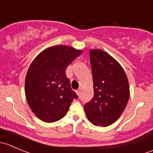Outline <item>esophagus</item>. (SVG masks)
Masks as SVG:
<instances>
[{"label": "esophagus", "instance_id": "1", "mask_svg": "<svg viewBox=\"0 0 153 153\" xmlns=\"http://www.w3.org/2000/svg\"><path fill=\"white\" fill-rule=\"evenodd\" d=\"M76 94L78 95V96H79L80 94H81V91H80V89H78V90H76Z\"/></svg>", "mask_w": 153, "mask_h": 153}]
</instances>
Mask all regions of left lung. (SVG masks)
Masks as SVG:
<instances>
[{
  "instance_id": "1",
  "label": "left lung",
  "mask_w": 153,
  "mask_h": 153,
  "mask_svg": "<svg viewBox=\"0 0 153 153\" xmlns=\"http://www.w3.org/2000/svg\"><path fill=\"white\" fill-rule=\"evenodd\" d=\"M94 96L84 108L88 120L95 126H108L117 121L129 97L127 77L119 63L102 49L89 51Z\"/></svg>"
}]
</instances>
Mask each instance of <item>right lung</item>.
<instances>
[{"mask_svg":"<svg viewBox=\"0 0 153 153\" xmlns=\"http://www.w3.org/2000/svg\"><path fill=\"white\" fill-rule=\"evenodd\" d=\"M82 51L67 45L43 50L32 61L25 79V95L33 113L44 122L61 119L78 95L71 89L66 69Z\"/></svg>","mask_w":153,"mask_h":153,"instance_id":"1","label":"right lung"}]
</instances>
